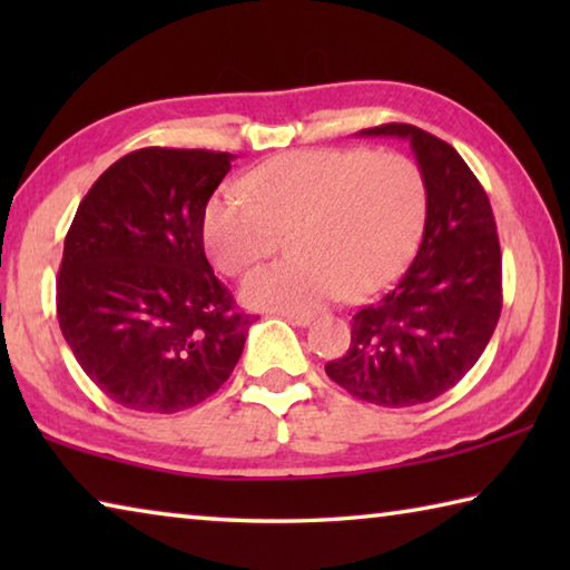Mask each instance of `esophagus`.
I'll return each instance as SVG.
<instances>
[{"mask_svg":"<svg viewBox=\"0 0 570 570\" xmlns=\"http://www.w3.org/2000/svg\"><path fill=\"white\" fill-rule=\"evenodd\" d=\"M282 316H284L288 324H294V326H308V324H312V314H306V312H282Z\"/></svg>","mask_w":570,"mask_h":570,"instance_id":"1","label":"esophagus"}]
</instances>
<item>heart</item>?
Masks as SVG:
<instances>
[{
	"label": "heart",
	"instance_id": "heart-1",
	"mask_svg": "<svg viewBox=\"0 0 570 570\" xmlns=\"http://www.w3.org/2000/svg\"><path fill=\"white\" fill-rule=\"evenodd\" d=\"M204 210V238L220 272L238 276L292 230L288 262L244 284L250 306L306 312L342 292L350 298L392 284L422 238L430 188L417 160L364 148L296 150L250 170Z\"/></svg>",
	"mask_w": 570,
	"mask_h": 570
}]
</instances>
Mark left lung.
Listing matches in <instances>:
<instances>
[{"instance_id": "1", "label": "left lung", "mask_w": 570, "mask_h": 570, "mask_svg": "<svg viewBox=\"0 0 570 570\" xmlns=\"http://www.w3.org/2000/svg\"><path fill=\"white\" fill-rule=\"evenodd\" d=\"M360 135L410 140L430 206L414 262L352 316L350 350L324 370L364 402L412 407L455 387L485 352L503 308V256L488 193L450 142L407 122Z\"/></svg>"}]
</instances>
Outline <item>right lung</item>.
Segmentation results:
<instances>
[{
  "label": "right lung",
  "instance_id": "right-lung-1",
  "mask_svg": "<svg viewBox=\"0 0 570 570\" xmlns=\"http://www.w3.org/2000/svg\"><path fill=\"white\" fill-rule=\"evenodd\" d=\"M230 153L140 148L92 183L65 236L57 320L112 402L173 414L220 390L254 314L204 250V210Z\"/></svg>",
  "mask_w": 570,
  "mask_h": 570
}]
</instances>
